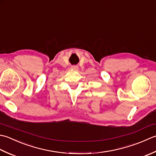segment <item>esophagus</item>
<instances>
[{
    "label": "esophagus",
    "instance_id": "esophagus-1",
    "mask_svg": "<svg viewBox=\"0 0 156 156\" xmlns=\"http://www.w3.org/2000/svg\"><path fill=\"white\" fill-rule=\"evenodd\" d=\"M77 69H78V67L77 66H71V69H73V70H77Z\"/></svg>",
    "mask_w": 156,
    "mask_h": 156
}]
</instances>
